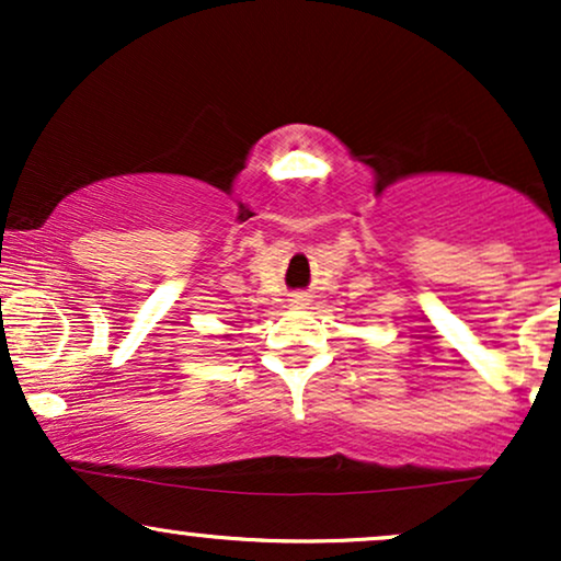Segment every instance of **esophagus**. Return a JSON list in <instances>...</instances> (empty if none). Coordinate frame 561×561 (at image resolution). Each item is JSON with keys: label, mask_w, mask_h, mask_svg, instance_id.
<instances>
[{"label": "esophagus", "mask_w": 561, "mask_h": 561, "mask_svg": "<svg viewBox=\"0 0 561 561\" xmlns=\"http://www.w3.org/2000/svg\"><path fill=\"white\" fill-rule=\"evenodd\" d=\"M306 295H293V302H295V306H306Z\"/></svg>", "instance_id": "1"}]
</instances>
